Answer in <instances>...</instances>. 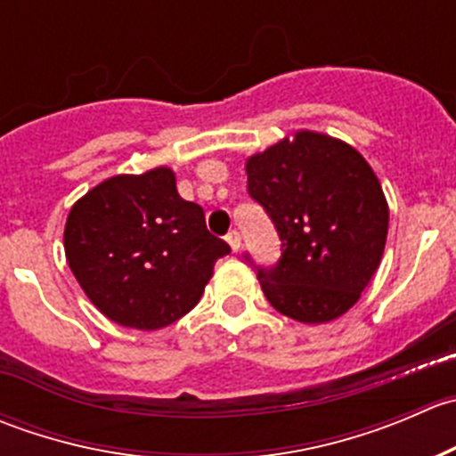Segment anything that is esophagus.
I'll return each mask as SVG.
<instances>
[{"label":"esophagus","mask_w":456,"mask_h":456,"mask_svg":"<svg viewBox=\"0 0 456 456\" xmlns=\"http://www.w3.org/2000/svg\"><path fill=\"white\" fill-rule=\"evenodd\" d=\"M224 240L229 242V247H232L233 251L240 249V232H236V229H232V232H229L227 236H224Z\"/></svg>","instance_id":"34e87169"}]
</instances>
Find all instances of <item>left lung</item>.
<instances>
[{"mask_svg":"<svg viewBox=\"0 0 456 456\" xmlns=\"http://www.w3.org/2000/svg\"><path fill=\"white\" fill-rule=\"evenodd\" d=\"M247 191L282 240L273 266H256L269 305L305 324L346 314L375 275L388 233V202L364 156L344 141L296 132L247 159Z\"/></svg>","mask_w":456,"mask_h":456,"instance_id":"left-lung-1","label":"left lung"}]
</instances>
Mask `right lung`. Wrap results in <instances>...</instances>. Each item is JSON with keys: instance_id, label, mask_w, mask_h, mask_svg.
<instances>
[{"instance_id": "1", "label": "right lung", "mask_w": 456, "mask_h": 456, "mask_svg": "<svg viewBox=\"0 0 456 456\" xmlns=\"http://www.w3.org/2000/svg\"><path fill=\"white\" fill-rule=\"evenodd\" d=\"M68 265L108 320L156 330L199 305L229 245L211 236L200 205L183 200L169 167L112 176L72 205Z\"/></svg>"}]
</instances>
